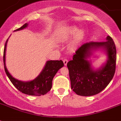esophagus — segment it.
I'll return each instance as SVG.
<instances>
[{
    "instance_id": "obj_1",
    "label": "esophagus",
    "mask_w": 121,
    "mask_h": 121,
    "mask_svg": "<svg viewBox=\"0 0 121 121\" xmlns=\"http://www.w3.org/2000/svg\"><path fill=\"white\" fill-rule=\"evenodd\" d=\"M68 61L67 59H64L63 60L64 65H65V66H66V65H67V63H68Z\"/></svg>"
}]
</instances>
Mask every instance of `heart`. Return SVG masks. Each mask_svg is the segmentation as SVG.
Returning a JSON list of instances; mask_svg holds the SVG:
<instances>
[{"mask_svg":"<svg viewBox=\"0 0 121 121\" xmlns=\"http://www.w3.org/2000/svg\"><path fill=\"white\" fill-rule=\"evenodd\" d=\"M62 38L65 40H68L73 35L74 38L72 41V45H78L79 43L85 37V31L83 29H78L76 26H71L66 28L62 32Z\"/></svg>","mask_w":121,"mask_h":121,"instance_id":"1","label":"heart"}]
</instances>
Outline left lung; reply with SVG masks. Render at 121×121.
<instances>
[{
	"label": "left lung",
	"instance_id": "8db88e82",
	"mask_svg": "<svg viewBox=\"0 0 121 121\" xmlns=\"http://www.w3.org/2000/svg\"><path fill=\"white\" fill-rule=\"evenodd\" d=\"M99 49L105 51L108 60L101 67L94 70L87 58L92 52ZM68 61L71 87L78 95L90 96L97 95L106 88L116 71V48L113 40L108 36L106 42H90L81 45Z\"/></svg>",
	"mask_w": 121,
	"mask_h": 121
}]
</instances>
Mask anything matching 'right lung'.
I'll use <instances>...</instances> for the list:
<instances>
[{"instance_id": "add662e5", "label": "right lung", "mask_w": 121, "mask_h": 121, "mask_svg": "<svg viewBox=\"0 0 121 121\" xmlns=\"http://www.w3.org/2000/svg\"><path fill=\"white\" fill-rule=\"evenodd\" d=\"M28 26V23H26L20 28L17 29L15 31L23 30ZM7 40L5 44L4 50V65L5 71L6 73L8 78H9L13 86L18 91L24 93L25 95L32 96H41L47 94L50 91L52 87V81L54 76L56 74L58 71L64 66V63L61 60H49L47 61L42 72L35 79L30 81H22L15 79L10 74L5 65V52H6Z\"/></svg>"}]
</instances>
